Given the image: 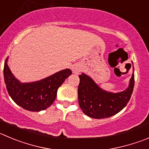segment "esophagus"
<instances>
[{
  "label": "esophagus",
  "mask_w": 149,
  "mask_h": 149,
  "mask_svg": "<svg viewBox=\"0 0 149 149\" xmlns=\"http://www.w3.org/2000/svg\"><path fill=\"white\" fill-rule=\"evenodd\" d=\"M72 70L76 74H79L81 71V66L79 64H75L72 68Z\"/></svg>",
  "instance_id": "1"
}]
</instances>
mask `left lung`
Wrapping results in <instances>:
<instances>
[{"instance_id": "obj_1", "label": "left lung", "mask_w": 149, "mask_h": 149, "mask_svg": "<svg viewBox=\"0 0 149 149\" xmlns=\"http://www.w3.org/2000/svg\"><path fill=\"white\" fill-rule=\"evenodd\" d=\"M80 82L78 98L80 108L85 115L93 118H109L121 111L130 100L134 85L132 73L129 87L123 91L113 93L101 89L87 75H79Z\"/></svg>"}]
</instances>
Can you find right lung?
<instances>
[{"label":"right lung","mask_w":149,"mask_h":149,"mask_svg":"<svg viewBox=\"0 0 149 149\" xmlns=\"http://www.w3.org/2000/svg\"><path fill=\"white\" fill-rule=\"evenodd\" d=\"M7 61L6 58L3 76L9 95L17 105L31 112H40L49 107L55 101L58 88L72 74L70 69H65L40 81L22 83L12 73Z\"/></svg>","instance_id":"right-lung-1"}]
</instances>
